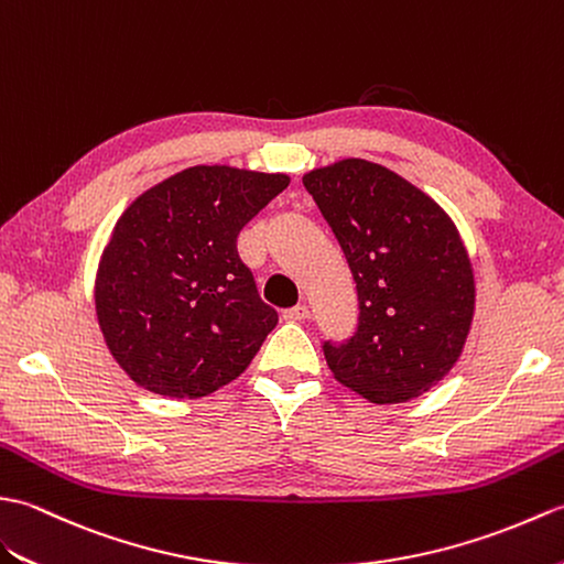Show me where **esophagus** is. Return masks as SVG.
<instances>
[{"instance_id": "obj_1", "label": "esophagus", "mask_w": 564, "mask_h": 564, "mask_svg": "<svg viewBox=\"0 0 564 564\" xmlns=\"http://www.w3.org/2000/svg\"><path fill=\"white\" fill-rule=\"evenodd\" d=\"M282 318H284V321H290V323L306 321V318H308V306H306V304H299V306L286 308L284 314H282Z\"/></svg>"}]
</instances>
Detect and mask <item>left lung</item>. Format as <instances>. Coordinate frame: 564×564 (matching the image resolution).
<instances>
[{"label": "left lung", "instance_id": "left-lung-1", "mask_svg": "<svg viewBox=\"0 0 564 564\" xmlns=\"http://www.w3.org/2000/svg\"><path fill=\"white\" fill-rule=\"evenodd\" d=\"M304 187L357 284L355 335L323 343L333 377L377 405L430 391L460 357L475 308L454 221L420 187L365 159L308 171Z\"/></svg>", "mask_w": 564, "mask_h": 564}]
</instances>
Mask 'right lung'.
I'll use <instances>...</instances> for the list:
<instances>
[{"instance_id":"obj_1","label":"right lung","mask_w":564,"mask_h":564,"mask_svg":"<svg viewBox=\"0 0 564 564\" xmlns=\"http://www.w3.org/2000/svg\"><path fill=\"white\" fill-rule=\"evenodd\" d=\"M286 185L284 173L193 166L122 212L94 296L110 355L137 386L203 398L246 371L278 311L236 239Z\"/></svg>"}]
</instances>
